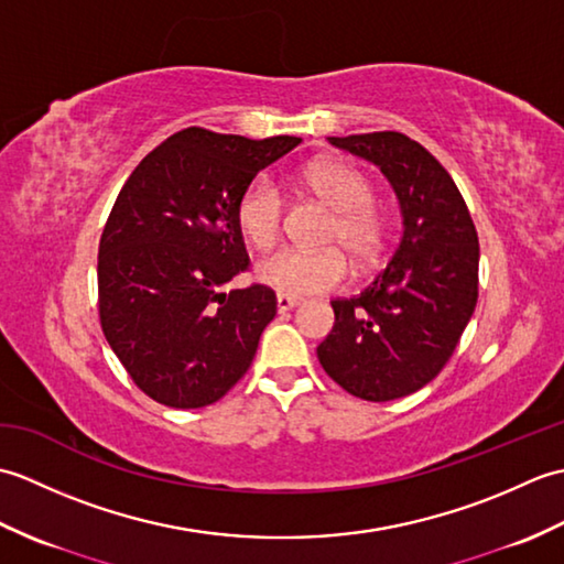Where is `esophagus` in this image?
Wrapping results in <instances>:
<instances>
[{"label":"esophagus","instance_id":"34e87169","mask_svg":"<svg viewBox=\"0 0 564 564\" xmlns=\"http://www.w3.org/2000/svg\"><path fill=\"white\" fill-rule=\"evenodd\" d=\"M301 305V301H297V297H289V295H279L275 297V307H279V313L283 315V313H291L293 307H297Z\"/></svg>","mask_w":564,"mask_h":564}]
</instances>
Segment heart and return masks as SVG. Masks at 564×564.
Returning <instances> with one entry per match:
<instances>
[{
	"instance_id": "heart-1",
	"label": "heart",
	"mask_w": 564,
	"mask_h": 564,
	"mask_svg": "<svg viewBox=\"0 0 564 564\" xmlns=\"http://www.w3.org/2000/svg\"><path fill=\"white\" fill-rule=\"evenodd\" d=\"M305 184L334 208V223L327 232L329 242H339L354 261H373L382 242V223L373 208L376 191L364 172L346 162H317L307 166ZM285 196L269 174H259L237 198L235 218L247 242L267 251L283 230ZM349 261L339 247L301 249L289 247L263 259L257 279L279 295L303 297L329 293L346 281Z\"/></svg>"
}]
</instances>
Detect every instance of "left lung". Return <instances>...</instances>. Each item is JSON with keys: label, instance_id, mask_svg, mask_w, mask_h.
Returning <instances> with one entry per match:
<instances>
[{"label": "left lung", "instance_id": "1", "mask_svg": "<svg viewBox=\"0 0 564 564\" xmlns=\"http://www.w3.org/2000/svg\"><path fill=\"white\" fill-rule=\"evenodd\" d=\"M329 142L380 166L398 194L404 232L361 295L332 301L334 327L317 358L354 398H406L441 373L475 313V223L451 174L416 140L382 130Z\"/></svg>", "mask_w": 564, "mask_h": 564}]
</instances>
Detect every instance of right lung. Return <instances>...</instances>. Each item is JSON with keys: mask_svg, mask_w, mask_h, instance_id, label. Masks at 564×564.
<instances>
[{"mask_svg": "<svg viewBox=\"0 0 564 564\" xmlns=\"http://www.w3.org/2000/svg\"><path fill=\"white\" fill-rule=\"evenodd\" d=\"M301 138L206 128L166 138L128 176L99 242L104 337L135 386L174 410L218 402L247 373L275 317L269 285L225 293L249 254L242 188Z\"/></svg>", "mask_w": 564, "mask_h": 564, "instance_id": "obj_1", "label": "right lung"}]
</instances>
